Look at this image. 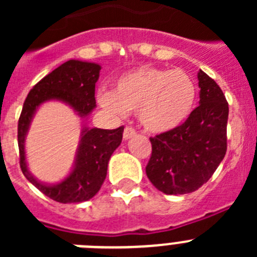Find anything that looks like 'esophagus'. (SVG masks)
<instances>
[{
	"label": "esophagus",
	"instance_id": "1",
	"mask_svg": "<svg viewBox=\"0 0 257 257\" xmlns=\"http://www.w3.org/2000/svg\"><path fill=\"white\" fill-rule=\"evenodd\" d=\"M135 135H136L135 128H133V127H130V126H126V128H124V131H123V139L128 140V139H131V138H134Z\"/></svg>",
	"mask_w": 257,
	"mask_h": 257
}]
</instances>
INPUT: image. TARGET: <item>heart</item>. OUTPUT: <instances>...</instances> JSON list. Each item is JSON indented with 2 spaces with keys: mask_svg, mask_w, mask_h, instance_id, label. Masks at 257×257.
Masks as SVG:
<instances>
[{
  "mask_svg": "<svg viewBox=\"0 0 257 257\" xmlns=\"http://www.w3.org/2000/svg\"><path fill=\"white\" fill-rule=\"evenodd\" d=\"M197 85L181 69L140 67L122 74L113 92H101L99 103L115 114L138 112L145 130L169 133L180 127L196 106Z\"/></svg>",
  "mask_w": 257,
  "mask_h": 257,
  "instance_id": "obj_1",
  "label": "heart"
}]
</instances>
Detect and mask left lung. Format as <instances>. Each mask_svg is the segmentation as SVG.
Listing matches in <instances>:
<instances>
[{"instance_id":"left-lung-1","label":"left lung","mask_w":257,"mask_h":257,"mask_svg":"<svg viewBox=\"0 0 257 257\" xmlns=\"http://www.w3.org/2000/svg\"><path fill=\"white\" fill-rule=\"evenodd\" d=\"M199 105L180 127L151 138L147 176L165 194H187L201 188L226 153L229 106L225 95L203 70L198 72Z\"/></svg>"}]
</instances>
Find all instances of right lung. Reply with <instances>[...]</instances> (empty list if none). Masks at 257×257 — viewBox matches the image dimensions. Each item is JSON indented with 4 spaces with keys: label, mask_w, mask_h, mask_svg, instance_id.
<instances>
[{
    "label": "right lung",
    "mask_w": 257,
    "mask_h": 257,
    "mask_svg": "<svg viewBox=\"0 0 257 257\" xmlns=\"http://www.w3.org/2000/svg\"><path fill=\"white\" fill-rule=\"evenodd\" d=\"M100 69V65L95 63L65 61L33 86L19 117L18 145L20 169L38 190L60 203L88 201L99 192L105 180L109 158L122 142L123 126L114 130L85 127L81 134L73 170L64 180L55 184L41 183L29 172L24 151L26 135L37 108L47 100L63 101L73 108L81 118L87 117L96 106L95 83L99 79Z\"/></svg>",
    "instance_id": "add662e5"
}]
</instances>
